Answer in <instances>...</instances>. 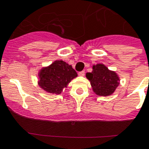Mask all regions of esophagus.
<instances>
[{
    "label": "esophagus",
    "instance_id": "esophagus-1",
    "mask_svg": "<svg viewBox=\"0 0 149 149\" xmlns=\"http://www.w3.org/2000/svg\"><path fill=\"white\" fill-rule=\"evenodd\" d=\"M84 74H85V72H84V71L79 72V73H78V75H79V76H81V77L84 76Z\"/></svg>",
    "mask_w": 149,
    "mask_h": 149
}]
</instances>
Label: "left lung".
Returning a JSON list of instances; mask_svg holds the SVG:
<instances>
[{
    "instance_id": "obj_1",
    "label": "left lung",
    "mask_w": 149,
    "mask_h": 149,
    "mask_svg": "<svg viewBox=\"0 0 149 149\" xmlns=\"http://www.w3.org/2000/svg\"><path fill=\"white\" fill-rule=\"evenodd\" d=\"M92 69L91 72L86 73V77L90 80L95 93L101 96H107L114 93L120 80L116 72L109 70L102 64L93 65Z\"/></svg>"
}]
</instances>
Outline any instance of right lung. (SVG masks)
<instances>
[{
    "label": "right lung",
    "mask_w": 149,
    "mask_h": 149,
    "mask_svg": "<svg viewBox=\"0 0 149 149\" xmlns=\"http://www.w3.org/2000/svg\"><path fill=\"white\" fill-rule=\"evenodd\" d=\"M38 77L41 88L49 93L61 94L62 89L77 77V73L64 61H55L49 66L41 69Z\"/></svg>",
    "instance_id": "right-lung-1"
}]
</instances>
